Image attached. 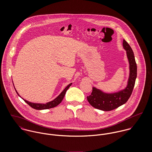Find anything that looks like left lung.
<instances>
[{
	"label": "left lung",
	"instance_id": "left-lung-1",
	"mask_svg": "<svg viewBox=\"0 0 152 152\" xmlns=\"http://www.w3.org/2000/svg\"><path fill=\"white\" fill-rule=\"evenodd\" d=\"M123 46L126 51L129 63L130 74L128 86L124 90L113 94L104 93L99 89L93 87L91 94L87 98L90 105L95 108L110 111L124 105L130 98L137 77V65L133 50L125 40L123 41Z\"/></svg>",
	"mask_w": 152,
	"mask_h": 152
}]
</instances>
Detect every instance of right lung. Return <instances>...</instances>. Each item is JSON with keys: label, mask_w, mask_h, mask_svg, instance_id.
<instances>
[{"label": "right lung", "mask_w": 152, "mask_h": 152, "mask_svg": "<svg viewBox=\"0 0 152 152\" xmlns=\"http://www.w3.org/2000/svg\"><path fill=\"white\" fill-rule=\"evenodd\" d=\"M72 83L69 84L68 86H67L65 89L63 91V92L56 98L54 99L53 101H51V102H47L46 104H36V103H32V102H28L25 99H23V100L29 105L30 106L31 108H33L35 109H37V110H42V109H47L52 108H54L56 106H57L58 105H59L62 100L63 99L64 96H65V93H66V91H67V89L69 88V87H70L71 86ZM16 90V89H15ZM16 92H17V94H18V95L19 96H20L19 94L18 93L17 91L16 90Z\"/></svg>", "instance_id": "1"}]
</instances>
